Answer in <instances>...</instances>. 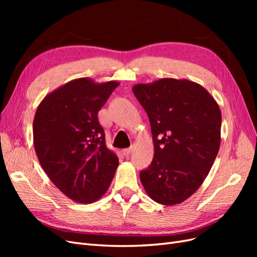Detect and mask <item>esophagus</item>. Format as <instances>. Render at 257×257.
I'll list each match as a JSON object with an SVG mask.
<instances>
[{
	"label": "esophagus",
	"instance_id": "1",
	"mask_svg": "<svg viewBox=\"0 0 257 257\" xmlns=\"http://www.w3.org/2000/svg\"><path fill=\"white\" fill-rule=\"evenodd\" d=\"M132 151H133V148H125V149H123V154L125 155V157H128V155L132 153Z\"/></svg>",
	"mask_w": 257,
	"mask_h": 257
}]
</instances>
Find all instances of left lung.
<instances>
[{
	"mask_svg": "<svg viewBox=\"0 0 257 257\" xmlns=\"http://www.w3.org/2000/svg\"><path fill=\"white\" fill-rule=\"evenodd\" d=\"M150 121L154 157L139 177L146 192L162 205L180 204L195 193L219 152L222 115L200 84L164 78L134 85Z\"/></svg>",
	"mask_w": 257,
	"mask_h": 257,
	"instance_id": "1",
	"label": "left lung"
}]
</instances>
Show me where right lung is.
I'll return each instance as SVG.
<instances>
[{
  "label": "right lung",
  "instance_id": "add662e5",
  "mask_svg": "<svg viewBox=\"0 0 257 257\" xmlns=\"http://www.w3.org/2000/svg\"><path fill=\"white\" fill-rule=\"evenodd\" d=\"M118 85L73 80L46 96L35 113L34 148L43 169L59 190L81 204L104 195L119 165L97 118Z\"/></svg>",
  "mask_w": 257,
  "mask_h": 257
}]
</instances>
